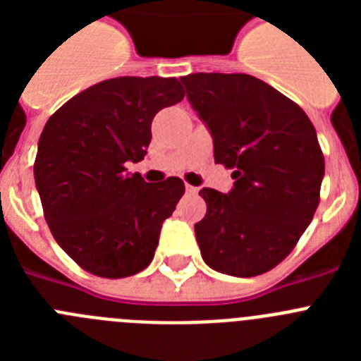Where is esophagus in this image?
<instances>
[{"mask_svg": "<svg viewBox=\"0 0 361 361\" xmlns=\"http://www.w3.org/2000/svg\"><path fill=\"white\" fill-rule=\"evenodd\" d=\"M186 191H188V193H190V195H195L197 191H199V188L191 186V184H186Z\"/></svg>", "mask_w": 361, "mask_h": 361, "instance_id": "esophagus-1", "label": "esophagus"}]
</instances>
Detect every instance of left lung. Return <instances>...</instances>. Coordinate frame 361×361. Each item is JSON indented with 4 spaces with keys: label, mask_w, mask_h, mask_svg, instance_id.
Wrapping results in <instances>:
<instances>
[{
    "label": "left lung",
    "mask_w": 361,
    "mask_h": 361,
    "mask_svg": "<svg viewBox=\"0 0 361 361\" xmlns=\"http://www.w3.org/2000/svg\"><path fill=\"white\" fill-rule=\"evenodd\" d=\"M213 137L216 164L233 170V190L202 188L206 215L195 224L204 262L231 276L279 266L311 224L320 202L324 153L305 111L247 73L180 78Z\"/></svg>",
    "instance_id": "1"
}]
</instances>
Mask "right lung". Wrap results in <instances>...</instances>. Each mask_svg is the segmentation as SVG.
<instances>
[{
    "instance_id": "1",
    "label": "right lung",
    "mask_w": 361,
    "mask_h": 361,
    "mask_svg": "<svg viewBox=\"0 0 361 361\" xmlns=\"http://www.w3.org/2000/svg\"><path fill=\"white\" fill-rule=\"evenodd\" d=\"M183 99L175 78H114L73 95L44 124L34 162L44 219L92 275L124 279L153 260L184 183L148 184L126 162L145 159L155 114Z\"/></svg>"
}]
</instances>
